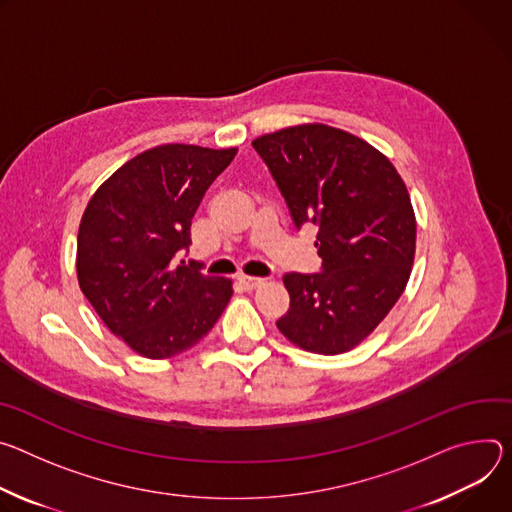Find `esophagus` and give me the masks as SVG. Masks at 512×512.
I'll list each match as a JSON object with an SVG mask.
<instances>
[{"label":"esophagus","mask_w":512,"mask_h":512,"mask_svg":"<svg viewBox=\"0 0 512 512\" xmlns=\"http://www.w3.org/2000/svg\"><path fill=\"white\" fill-rule=\"evenodd\" d=\"M238 280H240V285H242L244 289H258V287H262L264 282H266V278H260V276H246V274H242Z\"/></svg>","instance_id":"1"}]
</instances>
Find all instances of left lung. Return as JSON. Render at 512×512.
Wrapping results in <instances>:
<instances>
[{
  "label": "left lung",
  "mask_w": 512,
  "mask_h": 512,
  "mask_svg": "<svg viewBox=\"0 0 512 512\" xmlns=\"http://www.w3.org/2000/svg\"><path fill=\"white\" fill-rule=\"evenodd\" d=\"M297 227L317 223L319 274H285L291 309L276 327L323 356L354 350L401 299L415 262L417 219L399 170L366 140L299 124L252 142Z\"/></svg>",
  "instance_id": "8db88e82"
}]
</instances>
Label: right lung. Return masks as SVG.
I'll use <instances>...</instances> for the list:
<instances>
[{
    "instance_id": "obj_1",
    "label": "right lung",
    "mask_w": 512,
    "mask_h": 512,
    "mask_svg": "<svg viewBox=\"0 0 512 512\" xmlns=\"http://www.w3.org/2000/svg\"><path fill=\"white\" fill-rule=\"evenodd\" d=\"M238 148L162 144L140 152L91 195L77 236L79 289L111 333L150 360L187 352L234 295L225 276L177 260L209 185Z\"/></svg>"
}]
</instances>
